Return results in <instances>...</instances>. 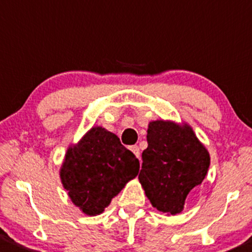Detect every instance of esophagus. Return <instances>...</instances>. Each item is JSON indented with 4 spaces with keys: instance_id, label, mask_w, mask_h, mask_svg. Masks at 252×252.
Returning a JSON list of instances; mask_svg holds the SVG:
<instances>
[{
    "instance_id": "1",
    "label": "esophagus",
    "mask_w": 252,
    "mask_h": 252,
    "mask_svg": "<svg viewBox=\"0 0 252 252\" xmlns=\"http://www.w3.org/2000/svg\"><path fill=\"white\" fill-rule=\"evenodd\" d=\"M130 150L134 153V154H135V157H137V158H139V157H140V149H139V147H137V145H131Z\"/></svg>"
}]
</instances>
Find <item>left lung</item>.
Instances as JSON below:
<instances>
[{
  "label": "left lung",
  "instance_id": "left-lung-1",
  "mask_svg": "<svg viewBox=\"0 0 252 252\" xmlns=\"http://www.w3.org/2000/svg\"><path fill=\"white\" fill-rule=\"evenodd\" d=\"M147 140L138 179L154 208L176 215L184 209L188 194L205 179L210 155L185 123L150 122Z\"/></svg>",
  "mask_w": 252,
  "mask_h": 252
}]
</instances>
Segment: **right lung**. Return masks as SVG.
Segmentation results:
<instances>
[{"label": "right lung", "mask_w": 252, "mask_h": 252, "mask_svg": "<svg viewBox=\"0 0 252 252\" xmlns=\"http://www.w3.org/2000/svg\"><path fill=\"white\" fill-rule=\"evenodd\" d=\"M138 171L139 160L119 138L102 126H93L68 148L60 176L72 203L86 215L95 216Z\"/></svg>", "instance_id": "obj_1"}]
</instances>
